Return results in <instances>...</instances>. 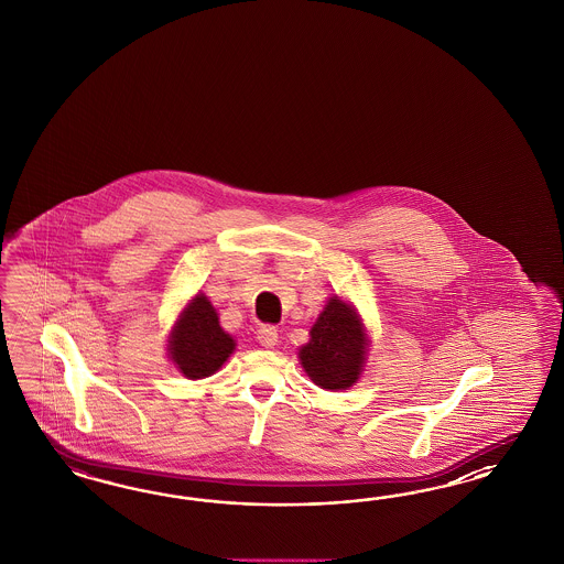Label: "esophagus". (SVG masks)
<instances>
[{
    "mask_svg": "<svg viewBox=\"0 0 564 564\" xmlns=\"http://www.w3.org/2000/svg\"><path fill=\"white\" fill-rule=\"evenodd\" d=\"M257 339L262 347H273L279 341V330L273 325H262L258 328Z\"/></svg>",
    "mask_w": 564,
    "mask_h": 564,
    "instance_id": "esophagus-1",
    "label": "esophagus"
}]
</instances>
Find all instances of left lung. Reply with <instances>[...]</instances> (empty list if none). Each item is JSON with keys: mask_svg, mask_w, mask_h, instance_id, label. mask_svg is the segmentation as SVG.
<instances>
[{"mask_svg": "<svg viewBox=\"0 0 564 564\" xmlns=\"http://www.w3.org/2000/svg\"><path fill=\"white\" fill-rule=\"evenodd\" d=\"M310 337L300 349L307 376L326 391L349 389L359 378L368 345L356 312L339 297H330Z\"/></svg>", "mask_w": 564, "mask_h": 564, "instance_id": "left-lung-1", "label": "left lung"}]
</instances>
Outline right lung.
I'll use <instances>...</instances> for the list:
<instances>
[{"mask_svg": "<svg viewBox=\"0 0 564 564\" xmlns=\"http://www.w3.org/2000/svg\"><path fill=\"white\" fill-rule=\"evenodd\" d=\"M234 349L236 343L219 326L215 307L205 295H196L171 335V359L184 375L198 380L215 375Z\"/></svg>", "mask_w": 564, "mask_h": 564, "instance_id": "1", "label": "right lung"}]
</instances>
